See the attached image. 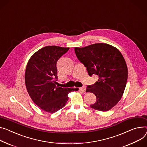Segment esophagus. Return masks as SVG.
<instances>
[{
	"label": "esophagus",
	"mask_w": 147,
	"mask_h": 147,
	"mask_svg": "<svg viewBox=\"0 0 147 147\" xmlns=\"http://www.w3.org/2000/svg\"><path fill=\"white\" fill-rule=\"evenodd\" d=\"M80 90L81 91L84 92L86 91V88H85V86H82V87L80 88Z\"/></svg>",
	"instance_id": "esophagus-1"
}]
</instances>
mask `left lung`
I'll return each instance as SVG.
<instances>
[{
	"instance_id": "left-lung-1",
	"label": "left lung",
	"mask_w": 147,
	"mask_h": 147,
	"mask_svg": "<svg viewBox=\"0 0 147 147\" xmlns=\"http://www.w3.org/2000/svg\"><path fill=\"white\" fill-rule=\"evenodd\" d=\"M75 52L88 75L98 77L96 82L86 88V92L94 93L96 97V102L90 107L100 111L111 109L122 98L127 82L128 69L121 53L102 43L75 48Z\"/></svg>"
}]
</instances>
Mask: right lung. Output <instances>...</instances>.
<instances>
[{
    "mask_svg": "<svg viewBox=\"0 0 147 147\" xmlns=\"http://www.w3.org/2000/svg\"><path fill=\"white\" fill-rule=\"evenodd\" d=\"M69 48L56 46L45 47L33 54L25 71V84L29 96L40 109L54 113L63 108L68 94L78 88L56 86L58 70L56 63Z\"/></svg>",
    "mask_w": 147,
    "mask_h": 147,
    "instance_id": "obj_1",
    "label": "right lung"
}]
</instances>
